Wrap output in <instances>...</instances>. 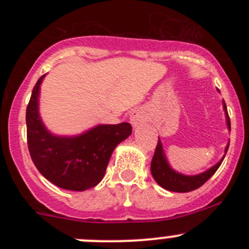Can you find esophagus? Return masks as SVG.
<instances>
[{"label": "esophagus", "instance_id": "1", "mask_svg": "<svg viewBox=\"0 0 249 249\" xmlns=\"http://www.w3.org/2000/svg\"><path fill=\"white\" fill-rule=\"evenodd\" d=\"M144 120H145V114L142 109H135L134 112L130 114V123H131L134 127H136L137 125H140L141 123H143Z\"/></svg>", "mask_w": 249, "mask_h": 249}]
</instances>
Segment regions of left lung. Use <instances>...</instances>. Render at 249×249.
<instances>
[{
    "label": "left lung",
    "instance_id": "left-lung-1",
    "mask_svg": "<svg viewBox=\"0 0 249 249\" xmlns=\"http://www.w3.org/2000/svg\"><path fill=\"white\" fill-rule=\"evenodd\" d=\"M223 108H224L225 112V118H227V125L228 129H231L230 127V118L229 114H228L227 105L223 101ZM228 148H229V143H228L227 148H225V154L228 152ZM225 157V155H224ZM224 157L222 158L219 162L212 166L211 169H208L207 171L200 173V175L195 176H187L182 175V173L175 171L171 166H170L169 161L166 159V155H165L164 148H162L161 141L160 139L158 140L157 148H155L154 155H153L152 164H150V171H152L153 178L155 179V182L162 187L164 189L170 190V192L175 193H188L192 192V190L197 189L200 188L203 183L207 182L214 172L217 171L218 167L220 166L222 161L224 160Z\"/></svg>",
    "mask_w": 249,
    "mask_h": 249
}]
</instances>
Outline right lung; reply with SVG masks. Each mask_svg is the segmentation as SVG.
Returning a JSON list of instances; mask_svg holds the SVG:
<instances>
[{
  "instance_id": "obj_1",
  "label": "right lung",
  "mask_w": 249,
  "mask_h": 249,
  "mask_svg": "<svg viewBox=\"0 0 249 249\" xmlns=\"http://www.w3.org/2000/svg\"><path fill=\"white\" fill-rule=\"evenodd\" d=\"M43 74L26 108L27 145L35 166L53 184L74 192L101 182L114 148L131 135L129 123L97 125L78 136H56L47 130L38 112Z\"/></svg>"
}]
</instances>
